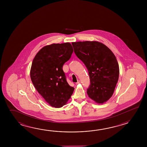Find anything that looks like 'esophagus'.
Returning a JSON list of instances; mask_svg holds the SVG:
<instances>
[{
	"label": "esophagus",
	"mask_w": 147,
	"mask_h": 147,
	"mask_svg": "<svg viewBox=\"0 0 147 147\" xmlns=\"http://www.w3.org/2000/svg\"><path fill=\"white\" fill-rule=\"evenodd\" d=\"M80 80H78V81L76 83V84H80Z\"/></svg>",
	"instance_id": "1"
}]
</instances>
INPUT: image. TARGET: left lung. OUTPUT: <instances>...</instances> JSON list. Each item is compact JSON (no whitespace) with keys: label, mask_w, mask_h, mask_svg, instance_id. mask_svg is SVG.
I'll use <instances>...</instances> for the list:
<instances>
[{"label":"left lung","mask_w":147,"mask_h":147,"mask_svg":"<svg viewBox=\"0 0 147 147\" xmlns=\"http://www.w3.org/2000/svg\"><path fill=\"white\" fill-rule=\"evenodd\" d=\"M72 45L75 54L89 72L88 97L96 103L106 102L112 97L119 79L116 56L108 47L97 41L73 42Z\"/></svg>","instance_id":"obj_1"}]
</instances>
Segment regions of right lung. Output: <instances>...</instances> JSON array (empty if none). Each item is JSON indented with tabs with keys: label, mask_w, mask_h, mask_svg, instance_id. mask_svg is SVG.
<instances>
[{
	"label": "right lung",
	"mask_w": 147,
	"mask_h": 147,
	"mask_svg": "<svg viewBox=\"0 0 147 147\" xmlns=\"http://www.w3.org/2000/svg\"><path fill=\"white\" fill-rule=\"evenodd\" d=\"M74 50L70 43L53 44L42 47L34 57L30 68L31 81L50 106L61 108L73 94L74 88L66 80L63 64Z\"/></svg>",
	"instance_id": "1"
}]
</instances>
